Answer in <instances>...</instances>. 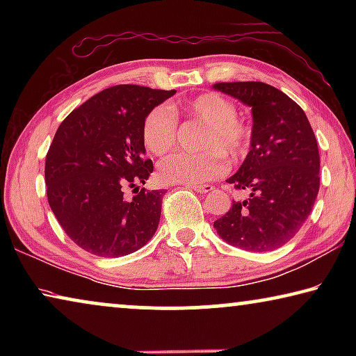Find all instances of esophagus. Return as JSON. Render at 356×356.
<instances>
[{"label": "esophagus", "instance_id": "34e87169", "mask_svg": "<svg viewBox=\"0 0 356 356\" xmlns=\"http://www.w3.org/2000/svg\"><path fill=\"white\" fill-rule=\"evenodd\" d=\"M188 186H190V188L195 190V191H197V193H209V191L213 190L212 185H196V184H191Z\"/></svg>", "mask_w": 356, "mask_h": 356}]
</instances>
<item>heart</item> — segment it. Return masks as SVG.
<instances>
[{
  "label": "heart",
  "mask_w": 356,
  "mask_h": 356,
  "mask_svg": "<svg viewBox=\"0 0 356 356\" xmlns=\"http://www.w3.org/2000/svg\"><path fill=\"white\" fill-rule=\"evenodd\" d=\"M191 119L206 124L197 154L177 152L159 166L161 180L172 184H202L220 177L226 171V161L236 163L248 154L252 130L238 116V108L220 92H204L180 106ZM179 131L177 108L159 105L144 118L143 141L156 156H163L176 146Z\"/></svg>",
  "instance_id": "1"
}]
</instances>
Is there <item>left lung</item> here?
Returning <instances> with one entry per match:
<instances>
[{"label": "left lung", "instance_id": "1", "mask_svg": "<svg viewBox=\"0 0 356 356\" xmlns=\"http://www.w3.org/2000/svg\"><path fill=\"white\" fill-rule=\"evenodd\" d=\"M251 106V149L227 179L248 193L234 201L213 227L225 242L248 251H272L300 231L321 186V156L314 131L298 104L261 81L213 84Z\"/></svg>", "mask_w": 356, "mask_h": 356}]
</instances>
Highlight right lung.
I'll use <instances>...</instances> for the list:
<instances>
[{"label":"right lung","mask_w":356,"mask_h":356,"mask_svg":"<svg viewBox=\"0 0 356 356\" xmlns=\"http://www.w3.org/2000/svg\"><path fill=\"white\" fill-rule=\"evenodd\" d=\"M176 94L118 84L75 108L56 130L45 159L48 204L64 232L100 257L130 254L159 227L165 190L138 188L154 171L146 159L143 122ZM129 186L137 191L123 197Z\"/></svg>","instance_id":"add662e5"}]
</instances>
